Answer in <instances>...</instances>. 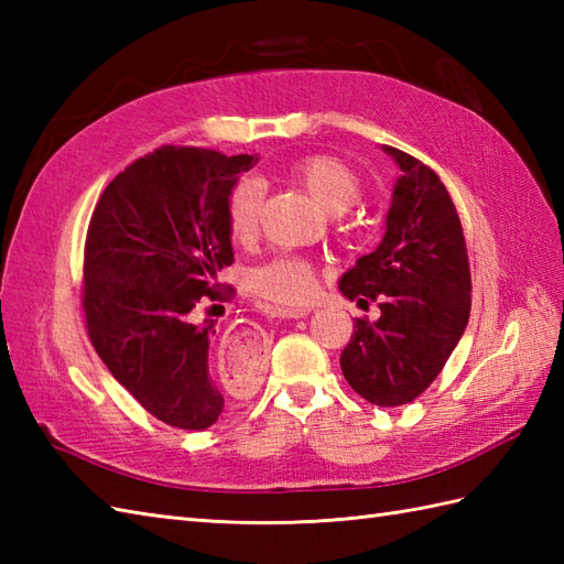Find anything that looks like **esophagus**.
<instances>
[{
	"mask_svg": "<svg viewBox=\"0 0 564 564\" xmlns=\"http://www.w3.org/2000/svg\"><path fill=\"white\" fill-rule=\"evenodd\" d=\"M313 310L310 307H303V310H279V315L283 317H291V319H301V317H307Z\"/></svg>",
	"mask_w": 564,
	"mask_h": 564,
	"instance_id": "esophagus-1",
	"label": "esophagus"
}]
</instances>
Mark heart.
Wrapping results in <instances>:
<instances>
[{
	"label": "heart",
	"instance_id": "obj_1",
	"mask_svg": "<svg viewBox=\"0 0 564 564\" xmlns=\"http://www.w3.org/2000/svg\"><path fill=\"white\" fill-rule=\"evenodd\" d=\"M289 176L310 194L317 206L329 215H341L349 210L361 196V184L356 174L341 160L329 154H313V158L297 160ZM263 203V186L259 178L247 176L237 182L227 196V230L237 242H251L259 232ZM319 283L317 269L305 259L281 257L259 267L251 273V289L263 303L273 307H301L315 295Z\"/></svg>",
	"mask_w": 564,
	"mask_h": 564
}]
</instances>
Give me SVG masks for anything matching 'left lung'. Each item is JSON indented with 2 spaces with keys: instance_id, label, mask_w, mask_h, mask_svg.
Returning <instances> with one entry per match:
<instances>
[{
  "instance_id": "obj_1",
  "label": "left lung",
  "mask_w": 564,
  "mask_h": 564,
  "mask_svg": "<svg viewBox=\"0 0 564 564\" xmlns=\"http://www.w3.org/2000/svg\"><path fill=\"white\" fill-rule=\"evenodd\" d=\"M400 166L386 235L339 279L358 305L378 301L376 322L356 319L341 373L364 400L398 406L436 380L470 317V263L458 210L434 170L382 145Z\"/></svg>"
}]
</instances>
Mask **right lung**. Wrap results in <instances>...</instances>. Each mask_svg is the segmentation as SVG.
Returning a JSON list of instances; mask_svg holds the SVG:
<instances>
[{"label": "right lung", "instance_id": "obj_1", "mask_svg": "<svg viewBox=\"0 0 564 564\" xmlns=\"http://www.w3.org/2000/svg\"><path fill=\"white\" fill-rule=\"evenodd\" d=\"M257 154L164 145L104 188L84 245L89 339L111 376L160 422L200 431L225 406L208 366L223 301L218 273L235 261L227 196Z\"/></svg>", "mask_w": 564, "mask_h": 564}]
</instances>
